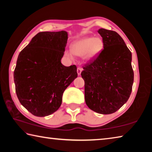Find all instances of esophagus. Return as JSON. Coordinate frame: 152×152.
Wrapping results in <instances>:
<instances>
[{
    "label": "esophagus",
    "instance_id": "34e87169",
    "mask_svg": "<svg viewBox=\"0 0 152 152\" xmlns=\"http://www.w3.org/2000/svg\"><path fill=\"white\" fill-rule=\"evenodd\" d=\"M82 71V68H80V67H78V68H77V73H78V75H80Z\"/></svg>",
    "mask_w": 152,
    "mask_h": 152
}]
</instances>
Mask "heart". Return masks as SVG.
I'll use <instances>...</instances> for the list:
<instances>
[{
    "label": "heart",
    "instance_id": "obj_1",
    "mask_svg": "<svg viewBox=\"0 0 152 152\" xmlns=\"http://www.w3.org/2000/svg\"><path fill=\"white\" fill-rule=\"evenodd\" d=\"M103 48V42L100 37H85L74 42L72 45V51L74 54L82 56L84 54L86 60H90L99 54ZM71 52H67L69 57L72 58Z\"/></svg>",
    "mask_w": 152,
    "mask_h": 152
}]
</instances>
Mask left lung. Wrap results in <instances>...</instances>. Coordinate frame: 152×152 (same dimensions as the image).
<instances>
[{"mask_svg": "<svg viewBox=\"0 0 152 152\" xmlns=\"http://www.w3.org/2000/svg\"><path fill=\"white\" fill-rule=\"evenodd\" d=\"M103 49L83 66L84 97L89 109L100 114L119 110L132 91L134 74L132 52L122 37L114 31L100 29Z\"/></svg>", "mask_w": 152, "mask_h": 152, "instance_id": "obj_1", "label": "left lung"}]
</instances>
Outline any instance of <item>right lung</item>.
Listing matches in <instances>:
<instances>
[{
    "label": "right lung",
    "instance_id": "add662e5",
    "mask_svg": "<svg viewBox=\"0 0 152 152\" xmlns=\"http://www.w3.org/2000/svg\"><path fill=\"white\" fill-rule=\"evenodd\" d=\"M68 33H38L20 51L14 71L19 102L37 117L48 116L61 104L64 91L78 76L75 65L61 63Z\"/></svg>",
    "mask_w": 152,
    "mask_h": 152
}]
</instances>
